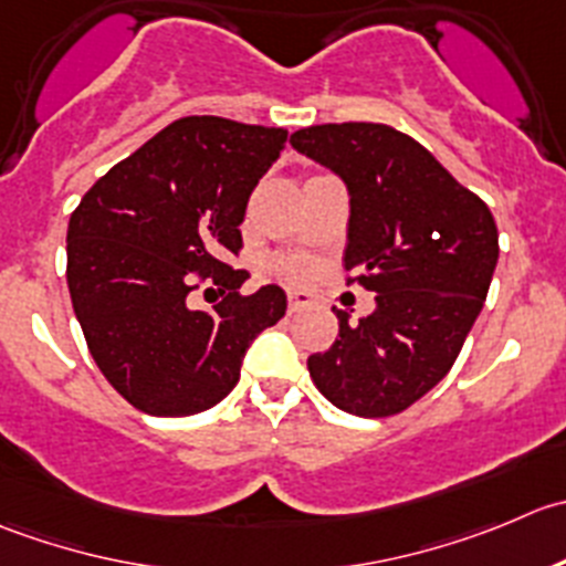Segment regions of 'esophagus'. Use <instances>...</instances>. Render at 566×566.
Masks as SVG:
<instances>
[{
  "mask_svg": "<svg viewBox=\"0 0 566 566\" xmlns=\"http://www.w3.org/2000/svg\"><path fill=\"white\" fill-rule=\"evenodd\" d=\"M313 305V296L307 291H289V313H300Z\"/></svg>",
  "mask_w": 566,
  "mask_h": 566,
  "instance_id": "obj_1",
  "label": "esophagus"
}]
</instances>
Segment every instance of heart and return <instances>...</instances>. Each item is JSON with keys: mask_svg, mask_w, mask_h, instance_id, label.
I'll return each mask as SVG.
<instances>
[{"mask_svg": "<svg viewBox=\"0 0 566 566\" xmlns=\"http://www.w3.org/2000/svg\"><path fill=\"white\" fill-rule=\"evenodd\" d=\"M283 272L289 277H294V281H300V277H305L311 272V264L307 261H289V264H283Z\"/></svg>", "mask_w": 566, "mask_h": 566, "instance_id": "heart-1", "label": "heart"}]
</instances>
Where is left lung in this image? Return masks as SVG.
<instances>
[{
  "mask_svg": "<svg viewBox=\"0 0 566 566\" xmlns=\"http://www.w3.org/2000/svg\"><path fill=\"white\" fill-rule=\"evenodd\" d=\"M291 145L349 189L346 285L374 291L371 316H338V338L307 357L313 385L360 418L405 412L454 366L497 264V228L418 139L385 123H324Z\"/></svg>",
  "mask_w": 566,
  "mask_h": 566,
  "instance_id": "8db88e82",
  "label": "left lung"
}]
</instances>
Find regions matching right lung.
Listing matches in <instances>:
<instances>
[{
  "label": "right lung",
  "instance_id": "add662e5",
  "mask_svg": "<svg viewBox=\"0 0 566 566\" xmlns=\"http://www.w3.org/2000/svg\"><path fill=\"white\" fill-rule=\"evenodd\" d=\"M285 128L214 115L172 120L85 192L69 222V291L95 366L132 407L203 412L239 382L244 352L285 313V291L242 294L250 192L285 148ZM214 282L211 312L186 296ZM209 291V289H206Z\"/></svg>",
  "mask_w": 566,
  "mask_h": 566
}]
</instances>
